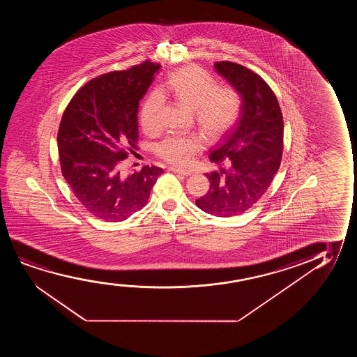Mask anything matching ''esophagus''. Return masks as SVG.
Segmentation results:
<instances>
[{
  "mask_svg": "<svg viewBox=\"0 0 357 357\" xmlns=\"http://www.w3.org/2000/svg\"><path fill=\"white\" fill-rule=\"evenodd\" d=\"M169 171L174 172V173H178V174L184 176H190L192 174L191 171H185V169H181V168H176V167H169Z\"/></svg>",
  "mask_w": 357,
  "mask_h": 357,
  "instance_id": "esophagus-1",
  "label": "esophagus"
}]
</instances>
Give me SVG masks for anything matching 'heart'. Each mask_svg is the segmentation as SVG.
<instances>
[{"label": "heart", "instance_id": "heart-1", "mask_svg": "<svg viewBox=\"0 0 357 357\" xmlns=\"http://www.w3.org/2000/svg\"><path fill=\"white\" fill-rule=\"evenodd\" d=\"M168 89L178 102L194 111L195 122L210 140L228 132L239 117L240 98L228 86H215L213 79L196 66H186L171 74ZM163 103L160 90L147 96L140 111L142 130L151 134L158 128V114ZM199 135H169L156 146L162 160L176 166H188L202 151Z\"/></svg>", "mask_w": 357, "mask_h": 357}]
</instances>
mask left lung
<instances>
[{"mask_svg":"<svg viewBox=\"0 0 357 357\" xmlns=\"http://www.w3.org/2000/svg\"><path fill=\"white\" fill-rule=\"evenodd\" d=\"M215 70L239 95V119L211 151L210 160L220 171L206 174L210 190L196 206L212 215L231 217L251 208L277 174L283 153V116L273 91L252 70L228 61L215 62Z\"/></svg>","mask_w":357,"mask_h":357,"instance_id":"1","label":"left lung"}]
</instances>
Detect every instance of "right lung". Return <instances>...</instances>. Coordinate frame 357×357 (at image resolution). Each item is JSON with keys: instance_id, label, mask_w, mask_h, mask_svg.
<instances>
[{"instance_id": "right-lung-1", "label": "right lung", "mask_w": 357, "mask_h": 357, "mask_svg": "<svg viewBox=\"0 0 357 357\" xmlns=\"http://www.w3.org/2000/svg\"><path fill=\"white\" fill-rule=\"evenodd\" d=\"M160 68L146 61L103 74L85 84L64 111L57 135L62 174L79 202L100 220L121 222L142 210L163 173L155 166L129 176L119 169L127 149H137L139 101Z\"/></svg>"}]
</instances>
